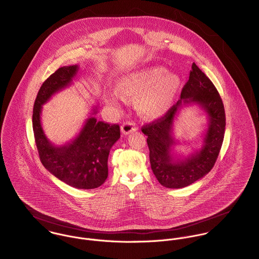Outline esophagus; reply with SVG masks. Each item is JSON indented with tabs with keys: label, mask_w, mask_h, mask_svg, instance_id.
I'll list each match as a JSON object with an SVG mask.
<instances>
[{
	"label": "esophagus",
	"mask_w": 259,
	"mask_h": 259,
	"mask_svg": "<svg viewBox=\"0 0 259 259\" xmlns=\"http://www.w3.org/2000/svg\"><path fill=\"white\" fill-rule=\"evenodd\" d=\"M120 130L122 132L123 135H130L131 133H134V132H137L138 131V126L136 125L135 122L133 121H126V122H123L120 126Z\"/></svg>",
	"instance_id": "obj_1"
}]
</instances>
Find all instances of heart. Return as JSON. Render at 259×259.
I'll return each instance as SVG.
<instances>
[{
    "label": "heart",
    "mask_w": 259,
    "mask_h": 259,
    "mask_svg": "<svg viewBox=\"0 0 259 259\" xmlns=\"http://www.w3.org/2000/svg\"><path fill=\"white\" fill-rule=\"evenodd\" d=\"M182 80L178 73L166 71L163 66H151L122 76L117 90L123 98L136 99V108L142 117L158 118L172 108ZM106 102L118 107L119 96L116 92L106 94Z\"/></svg>",
    "instance_id": "1"
}]
</instances>
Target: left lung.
<instances>
[{
	"label": "left lung",
	"instance_id": "left-lung-1",
	"mask_svg": "<svg viewBox=\"0 0 259 259\" xmlns=\"http://www.w3.org/2000/svg\"><path fill=\"white\" fill-rule=\"evenodd\" d=\"M198 104L208 117V128L200 150L187 158L177 157L172 147L178 142L171 136L174 119L186 105ZM226 128L223 101L212 81L195 64L180 99L162 118L143 125L147 137L149 160L153 174L166 188H184L208 174L219 156Z\"/></svg>",
	"mask_w": 259,
	"mask_h": 259
}]
</instances>
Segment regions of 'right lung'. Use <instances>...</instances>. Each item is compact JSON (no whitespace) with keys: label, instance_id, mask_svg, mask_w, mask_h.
<instances>
[{"label":"right lung","instance_id":"obj_1","mask_svg":"<svg viewBox=\"0 0 259 259\" xmlns=\"http://www.w3.org/2000/svg\"><path fill=\"white\" fill-rule=\"evenodd\" d=\"M78 70V65L63 66L44 82L33 106L32 128L40 161L52 175L74 188L95 189L108 177L109 153L120 137L118 124L99 121L94 117L98 113L95 107L78 136L56 146L47 139L40 118L42 105L70 86Z\"/></svg>","mask_w":259,"mask_h":259}]
</instances>
